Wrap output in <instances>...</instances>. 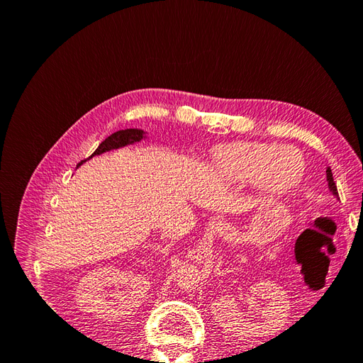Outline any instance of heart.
I'll return each mask as SVG.
<instances>
[{
  "instance_id": "b5f03b06",
  "label": "heart",
  "mask_w": 363,
  "mask_h": 363,
  "mask_svg": "<svg viewBox=\"0 0 363 363\" xmlns=\"http://www.w3.org/2000/svg\"><path fill=\"white\" fill-rule=\"evenodd\" d=\"M216 168L230 182H257L271 195H286L301 183L306 163L301 152L292 147L236 142L218 151Z\"/></svg>"
}]
</instances>
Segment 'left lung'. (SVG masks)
Masks as SVG:
<instances>
[{
	"label": "left lung",
	"mask_w": 363,
	"mask_h": 363,
	"mask_svg": "<svg viewBox=\"0 0 363 363\" xmlns=\"http://www.w3.org/2000/svg\"><path fill=\"white\" fill-rule=\"evenodd\" d=\"M327 180H328V186H330L332 192H333L335 195H337V188H336V183H335V180H333V174H332V169H330V168L327 169Z\"/></svg>",
	"instance_id": "1"
}]
</instances>
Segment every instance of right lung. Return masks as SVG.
<instances>
[{
  "instance_id": "obj_1",
  "label": "right lung",
  "mask_w": 363,
  "mask_h": 363,
  "mask_svg": "<svg viewBox=\"0 0 363 363\" xmlns=\"http://www.w3.org/2000/svg\"><path fill=\"white\" fill-rule=\"evenodd\" d=\"M142 138H144V131L142 130H138V128H127V130H119L116 131V133L111 135L108 138H106L100 147H98L92 156H96V155H101V152L104 151H111V150H115V148H119V147H124V145H128V144H133V142H138ZM91 156V157H92Z\"/></svg>"
}]
</instances>
